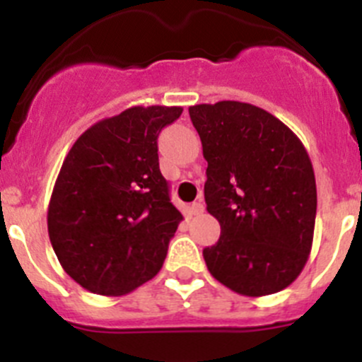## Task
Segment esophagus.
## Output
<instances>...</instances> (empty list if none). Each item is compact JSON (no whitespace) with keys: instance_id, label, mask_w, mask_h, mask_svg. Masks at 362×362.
Returning <instances> with one entry per match:
<instances>
[{"instance_id":"obj_1","label":"esophagus","mask_w":362,"mask_h":362,"mask_svg":"<svg viewBox=\"0 0 362 362\" xmlns=\"http://www.w3.org/2000/svg\"><path fill=\"white\" fill-rule=\"evenodd\" d=\"M191 211L194 215H202L203 211H204V206H203V203L202 202H194L191 204Z\"/></svg>"}]
</instances>
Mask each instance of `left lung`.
<instances>
[{"label": "left lung", "mask_w": 362, "mask_h": 362, "mask_svg": "<svg viewBox=\"0 0 362 362\" xmlns=\"http://www.w3.org/2000/svg\"><path fill=\"white\" fill-rule=\"evenodd\" d=\"M206 159L204 202L221 238L203 250L208 272L249 298L294 282L313 243L317 187L305 145L262 108L242 101L189 107Z\"/></svg>", "instance_id": "obj_1"}]
</instances>
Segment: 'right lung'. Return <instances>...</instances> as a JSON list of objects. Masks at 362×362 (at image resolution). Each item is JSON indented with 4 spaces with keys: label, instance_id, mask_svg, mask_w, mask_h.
<instances>
[{
    "label": "right lung",
    "instance_id": "add662e5",
    "mask_svg": "<svg viewBox=\"0 0 362 362\" xmlns=\"http://www.w3.org/2000/svg\"><path fill=\"white\" fill-rule=\"evenodd\" d=\"M182 107H131L83 131L63 160L47 226L83 289L124 296L158 275L180 221L160 175L158 136Z\"/></svg>",
    "mask_w": 362,
    "mask_h": 362
}]
</instances>
